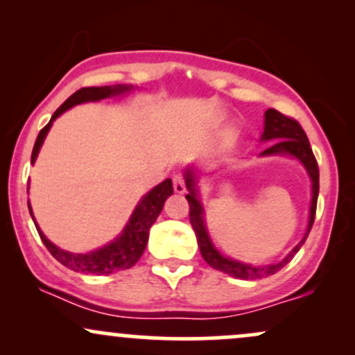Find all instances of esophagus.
Returning <instances> with one entry per match:
<instances>
[{
	"mask_svg": "<svg viewBox=\"0 0 355 355\" xmlns=\"http://www.w3.org/2000/svg\"><path fill=\"white\" fill-rule=\"evenodd\" d=\"M173 190L177 193H185L187 191V183H185V177L182 173H175L173 175Z\"/></svg>",
	"mask_w": 355,
	"mask_h": 355,
	"instance_id": "obj_1",
	"label": "esophagus"
}]
</instances>
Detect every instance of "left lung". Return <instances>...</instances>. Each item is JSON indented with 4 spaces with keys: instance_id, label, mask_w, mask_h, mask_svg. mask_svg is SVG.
Instances as JSON below:
<instances>
[{
    "instance_id": "1",
    "label": "left lung",
    "mask_w": 355,
    "mask_h": 355,
    "mask_svg": "<svg viewBox=\"0 0 355 355\" xmlns=\"http://www.w3.org/2000/svg\"><path fill=\"white\" fill-rule=\"evenodd\" d=\"M262 140H277L268 146L267 150H263L262 155H277V153H288L294 155L302 162L305 168H307L309 175L312 178V205H311V218H309L307 232H305L302 242L297 245L294 250L291 252L282 262L272 263V266L266 267H255L248 266V263L237 262V260H230L227 257L220 255L211 245L209 235H207L205 225H203V211L200 203L197 200V191H195V182L193 175L190 172L187 173V189H189V195H187V200H189L190 207V223L193 227L195 235H197L198 247H200V254L205 262L210 267H214L215 270L225 272V274L234 275L235 279H263V277L274 275L275 272H279L284 266H287L294 255L299 252V248L302 247V243L307 239L309 232H311L313 220H315V210H317V197H319V165H317L315 157H313L311 144H309V138L305 135L304 128L300 126L299 121L292 116H285L284 113L277 112L274 108H268L266 112V128H263Z\"/></svg>"
}]
</instances>
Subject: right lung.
<instances>
[{"label":"right lung","mask_w":355,"mask_h":355,"mask_svg":"<svg viewBox=\"0 0 355 355\" xmlns=\"http://www.w3.org/2000/svg\"><path fill=\"white\" fill-rule=\"evenodd\" d=\"M128 89V87H87L80 88L78 92H75L73 95L64 101L61 107L53 113L51 120L48 121V125L42 128V132L38 133V138H36L33 153H31V164H35L36 155H38L40 148H42V144L46 137L48 130L53 123V120H56L61 113L67 112L68 108H71L73 105L83 103V101H96L101 98H108V96L120 95ZM173 193L172 180L166 178L165 182H162L160 185L155 187L153 190H150L148 193L141 198V202L138 203V207L133 211L132 218H130L128 225L125 227L123 234L118 237L115 242H112L110 245L100 248V250L92 252V254L85 255H75L70 254V252L60 250L58 247L53 245V243L43 235V232L38 229L36 225V230H38L40 239L43 240L44 247L50 250V254L58 260L60 263H63L64 267L71 268L75 272H83V274H93V275H108L113 274V272L125 270V268L133 267L138 262L141 254L145 252L146 242H148V232L150 227L153 225V222L157 220L158 215H160L162 209H164V203L170 195ZM28 209L31 207L28 203ZM33 215V214H31ZM35 220V218H33Z\"/></svg>","instance_id":"right-lung-1"}]
</instances>
